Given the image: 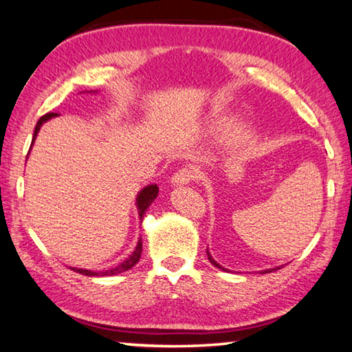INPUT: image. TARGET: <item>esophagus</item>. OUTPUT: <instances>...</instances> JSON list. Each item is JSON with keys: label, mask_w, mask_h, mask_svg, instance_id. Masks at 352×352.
Returning <instances> with one entry per match:
<instances>
[{"label": "esophagus", "mask_w": 352, "mask_h": 352, "mask_svg": "<svg viewBox=\"0 0 352 352\" xmlns=\"http://www.w3.org/2000/svg\"><path fill=\"white\" fill-rule=\"evenodd\" d=\"M195 177H198V170L195 166H184V168L177 170L171 177L173 186H187L190 184Z\"/></svg>", "instance_id": "1"}]
</instances>
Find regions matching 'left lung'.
<instances>
[{"instance_id": "8db88e82", "label": "left lung", "mask_w": 352, "mask_h": 352, "mask_svg": "<svg viewBox=\"0 0 352 352\" xmlns=\"http://www.w3.org/2000/svg\"><path fill=\"white\" fill-rule=\"evenodd\" d=\"M208 258H209V261H210V264H214V266H215V267H219V269H221V270H225V267H221V266H220V264H219L217 261H215V259H214L212 256H210V253H209V250H208ZM275 269H280V267H275ZM270 270H274V269H267V270H263V272H270Z\"/></svg>"}]
</instances>
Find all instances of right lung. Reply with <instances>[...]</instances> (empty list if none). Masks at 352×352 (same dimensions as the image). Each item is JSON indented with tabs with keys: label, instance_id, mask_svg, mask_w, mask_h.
<instances>
[{
	"label": "right lung",
	"instance_id": "right-lung-1",
	"mask_svg": "<svg viewBox=\"0 0 352 352\" xmlns=\"http://www.w3.org/2000/svg\"><path fill=\"white\" fill-rule=\"evenodd\" d=\"M55 116H58L56 113H47V115H44L39 121H37L36 129H34V135H32V143H34V140L37 137V133H39V129L42 127V124L47 122L48 120H52V118H55ZM32 143H31V146H32ZM157 195H159V187L155 186V184H153V186L144 187L143 190L138 193V197H137V209H138L140 220H143L144 212L151 206V203H153L154 199L157 198ZM142 248H143V244H142V239H140L137 247H135V250L132 252V255L129 256L126 261H122L120 266L113 267L110 270H105V272H93V270H88V269H74V270H75V272L82 274V275H88V277H107V275H115V274L126 272V270L132 269L135 264L140 261V256H142Z\"/></svg>",
	"mask_w": 352,
	"mask_h": 352
}]
</instances>
